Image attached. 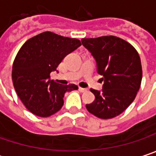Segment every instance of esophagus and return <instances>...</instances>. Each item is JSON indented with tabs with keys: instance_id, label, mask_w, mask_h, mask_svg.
<instances>
[{
	"instance_id": "obj_1",
	"label": "esophagus",
	"mask_w": 156,
	"mask_h": 156,
	"mask_svg": "<svg viewBox=\"0 0 156 156\" xmlns=\"http://www.w3.org/2000/svg\"><path fill=\"white\" fill-rule=\"evenodd\" d=\"M79 91L81 93H85V92H87V88H82V87H79V89H78Z\"/></svg>"
}]
</instances>
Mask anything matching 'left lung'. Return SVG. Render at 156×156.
Returning a JSON list of instances; mask_svg holds the SVG:
<instances>
[{"instance_id": "left-lung-1", "label": "left lung", "mask_w": 156, "mask_h": 156, "mask_svg": "<svg viewBox=\"0 0 156 156\" xmlns=\"http://www.w3.org/2000/svg\"><path fill=\"white\" fill-rule=\"evenodd\" d=\"M82 44L96 61L97 73L104 80L103 90L90 89L95 99L87 111L100 119H112L134 101L142 80L138 52L127 41L113 36L83 38Z\"/></svg>"}]
</instances>
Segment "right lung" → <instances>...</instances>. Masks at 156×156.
<instances>
[{"label": "right lung", "mask_w": 156, "mask_h": 156, "mask_svg": "<svg viewBox=\"0 0 156 156\" xmlns=\"http://www.w3.org/2000/svg\"><path fill=\"white\" fill-rule=\"evenodd\" d=\"M81 45L78 39L44 32L28 39L20 49L12 66V81L26 108L40 117H48L63 105L66 92L77 90L74 84L51 80L66 55Z\"/></svg>", "instance_id": "add662e5"}]
</instances>
